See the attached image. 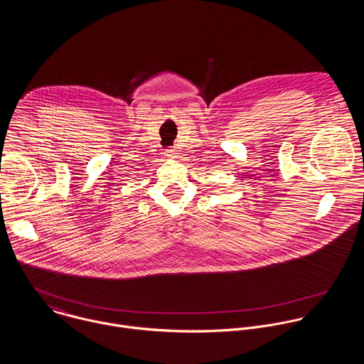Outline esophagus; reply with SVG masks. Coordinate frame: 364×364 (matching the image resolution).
I'll return each mask as SVG.
<instances>
[{
	"instance_id": "obj_1",
	"label": "esophagus",
	"mask_w": 364,
	"mask_h": 364,
	"mask_svg": "<svg viewBox=\"0 0 364 364\" xmlns=\"http://www.w3.org/2000/svg\"><path fill=\"white\" fill-rule=\"evenodd\" d=\"M166 156H167L168 159H174V157H177V151H176V149H168V150H166Z\"/></svg>"
}]
</instances>
